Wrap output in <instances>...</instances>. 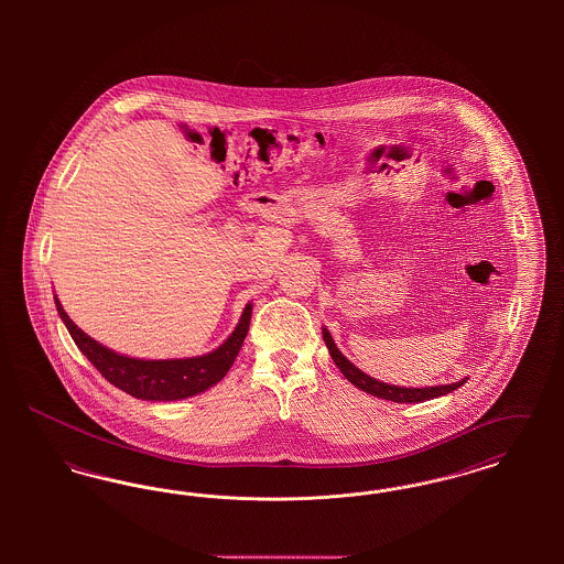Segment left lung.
Returning <instances> with one entry per match:
<instances>
[{
    "label": "left lung",
    "mask_w": 564,
    "mask_h": 564,
    "mask_svg": "<svg viewBox=\"0 0 564 564\" xmlns=\"http://www.w3.org/2000/svg\"><path fill=\"white\" fill-rule=\"evenodd\" d=\"M323 340H325V345L329 349L334 364L340 368L343 375L347 376V380L352 382L355 387H359L361 391L375 395V398H382V400H389V402L419 403L425 402V400H433V398H440V395H446V393L458 389L460 384H465V380L455 382V384L425 387V389H403V387H395V384H387V382L376 380L372 376L364 375L359 368H355L349 359L334 345V340H332L327 329H323Z\"/></svg>",
    "instance_id": "left-lung-1"
}]
</instances>
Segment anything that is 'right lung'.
Masks as SVG:
<instances>
[{
    "mask_svg": "<svg viewBox=\"0 0 564 564\" xmlns=\"http://www.w3.org/2000/svg\"><path fill=\"white\" fill-rule=\"evenodd\" d=\"M54 304L61 319L67 325L74 343L88 357V361L101 372V376L113 387L122 389L124 393L133 395L137 400H150V402L184 400L214 387L215 382H219L235 364L251 322V304H247L242 311L241 322L232 332V336L214 352L203 357H192V359L145 361V359L124 357L101 347L97 340L86 336L80 327L67 317V313L63 311L56 297H54Z\"/></svg>",
    "mask_w": 564,
    "mask_h": 564,
    "instance_id": "obj_1",
    "label": "right lung"
}]
</instances>
